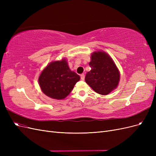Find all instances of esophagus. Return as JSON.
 <instances>
[{
    "instance_id": "esophagus-1",
    "label": "esophagus",
    "mask_w": 156,
    "mask_h": 156,
    "mask_svg": "<svg viewBox=\"0 0 156 156\" xmlns=\"http://www.w3.org/2000/svg\"><path fill=\"white\" fill-rule=\"evenodd\" d=\"M84 77H85V76H84V74L81 75V79L82 81H84Z\"/></svg>"
}]
</instances>
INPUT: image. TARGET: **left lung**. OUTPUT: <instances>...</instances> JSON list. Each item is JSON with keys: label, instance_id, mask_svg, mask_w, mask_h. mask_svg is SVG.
<instances>
[{"label": "left lung", "instance_id": "obj_1", "mask_svg": "<svg viewBox=\"0 0 156 156\" xmlns=\"http://www.w3.org/2000/svg\"><path fill=\"white\" fill-rule=\"evenodd\" d=\"M89 62L91 70L85 77L86 83L94 92L108 95L116 89L120 82V73L114 60L103 51L93 52Z\"/></svg>", "mask_w": 156, "mask_h": 156}]
</instances>
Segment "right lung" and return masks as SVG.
<instances>
[{"instance_id": "right-lung-1", "label": "right lung", "mask_w": 156, "mask_h": 156, "mask_svg": "<svg viewBox=\"0 0 156 156\" xmlns=\"http://www.w3.org/2000/svg\"><path fill=\"white\" fill-rule=\"evenodd\" d=\"M80 79L79 75L69 69L66 58H63L50 62L41 71L38 83L47 96L59 100L69 95Z\"/></svg>"}]
</instances>
